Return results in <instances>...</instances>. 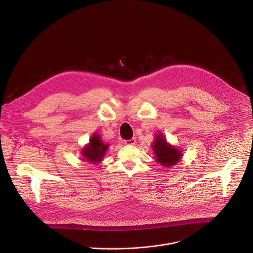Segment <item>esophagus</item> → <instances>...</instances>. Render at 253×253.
<instances>
[{
  "label": "esophagus",
  "mask_w": 253,
  "mask_h": 253,
  "mask_svg": "<svg viewBox=\"0 0 253 253\" xmlns=\"http://www.w3.org/2000/svg\"><path fill=\"white\" fill-rule=\"evenodd\" d=\"M136 143H137V141H136L135 138H132L130 140H125L124 141V144L128 145V146H134V145H136Z\"/></svg>",
  "instance_id": "34e87169"
}]
</instances>
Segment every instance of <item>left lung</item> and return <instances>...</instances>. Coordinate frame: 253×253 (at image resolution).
<instances>
[{"label":"left lung","mask_w":253,"mask_h":253,"mask_svg":"<svg viewBox=\"0 0 253 253\" xmlns=\"http://www.w3.org/2000/svg\"><path fill=\"white\" fill-rule=\"evenodd\" d=\"M152 148L155 153L156 161L165 167L175 165L181 159V152L167 144L165 138H163L161 134L156 136Z\"/></svg>","instance_id":"1"}]
</instances>
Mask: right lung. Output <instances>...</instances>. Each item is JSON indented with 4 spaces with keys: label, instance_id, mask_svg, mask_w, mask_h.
<instances>
[{
    "label": "right lung",
    "instance_id": "right-lung-1",
    "mask_svg": "<svg viewBox=\"0 0 253 253\" xmlns=\"http://www.w3.org/2000/svg\"><path fill=\"white\" fill-rule=\"evenodd\" d=\"M107 148L108 146L101 142L100 136L94 134L90 140V144L83 150L82 153L88 161L92 163H98L102 159Z\"/></svg>",
    "mask_w": 253,
    "mask_h": 253
}]
</instances>
